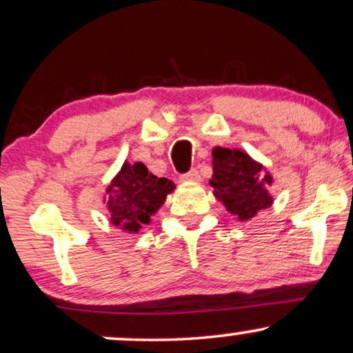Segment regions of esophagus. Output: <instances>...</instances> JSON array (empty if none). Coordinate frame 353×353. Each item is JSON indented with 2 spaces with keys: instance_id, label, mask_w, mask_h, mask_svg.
<instances>
[{
  "instance_id": "34e87169",
  "label": "esophagus",
  "mask_w": 353,
  "mask_h": 353,
  "mask_svg": "<svg viewBox=\"0 0 353 353\" xmlns=\"http://www.w3.org/2000/svg\"><path fill=\"white\" fill-rule=\"evenodd\" d=\"M181 180L183 181H199L201 180V175H199V172L196 168H191L190 172H186L181 175Z\"/></svg>"
}]
</instances>
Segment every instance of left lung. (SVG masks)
<instances>
[{
	"label": "left lung",
	"instance_id": "8db88e82",
	"mask_svg": "<svg viewBox=\"0 0 353 353\" xmlns=\"http://www.w3.org/2000/svg\"><path fill=\"white\" fill-rule=\"evenodd\" d=\"M212 170L210 183L214 196L241 221L250 219L272 204L273 199L265 190V185H272V176L263 175L262 165L243 152L217 147L212 150Z\"/></svg>",
	"mask_w": 353,
	"mask_h": 353
}]
</instances>
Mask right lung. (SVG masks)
<instances>
[{
  "label": "right lung",
  "mask_w": 353,
  "mask_h": 353,
  "mask_svg": "<svg viewBox=\"0 0 353 353\" xmlns=\"http://www.w3.org/2000/svg\"><path fill=\"white\" fill-rule=\"evenodd\" d=\"M173 188V181L152 175L143 163H124L106 191L111 223L128 232H137L142 224H149L150 216Z\"/></svg>",
  "instance_id": "1"
}]
</instances>
